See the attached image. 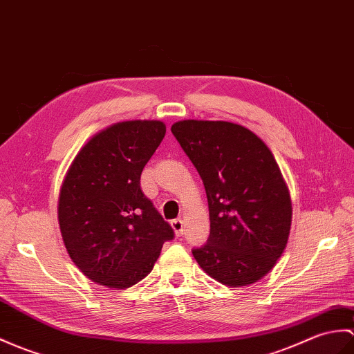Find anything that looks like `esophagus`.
Returning <instances> with one entry per match:
<instances>
[{
    "mask_svg": "<svg viewBox=\"0 0 354 354\" xmlns=\"http://www.w3.org/2000/svg\"><path fill=\"white\" fill-rule=\"evenodd\" d=\"M171 227H174V231L178 236H180L184 234V221L180 218H175L171 220Z\"/></svg>",
    "mask_w": 354,
    "mask_h": 354,
    "instance_id": "34e87169",
    "label": "esophagus"
}]
</instances>
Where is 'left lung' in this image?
I'll list each match as a JSON object with an SVG mask.
<instances>
[{
  "label": "left lung",
  "mask_w": 354,
  "mask_h": 354,
  "mask_svg": "<svg viewBox=\"0 0 354 354\" xmlns=\"http://www.w3.org/2000/svg\"><path fill=\"white\" fill-rule=\"evenodd\" d=\"M171 134L207 192L209 236L192 250L197 264L227 286L258 282L281 258L291 229L290 192L273 153L231 122L180 120Z\"/></svg>",
  "instance_id": "left-lung-1"
}]
</instances>
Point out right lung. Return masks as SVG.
I'll use <instances>...</instances> for the list:
<instances>
[{"label":"right lung","instance_id":"right-lung-1","mask_svg":"<svg viewBox=\"0 0 354 354\" xmlns=\"http://www.w3.org/2000/svg\"><path fill=\"white\" fill-rule=\"evenodd\" d=\"M166 136L160 120L120 122L78 152L59 197L71 259L93 282L129 288L151 273L175 232L140 187L143 167Z\"/></svg>","mask_w":354,"mask_h":354}]
</instances>
